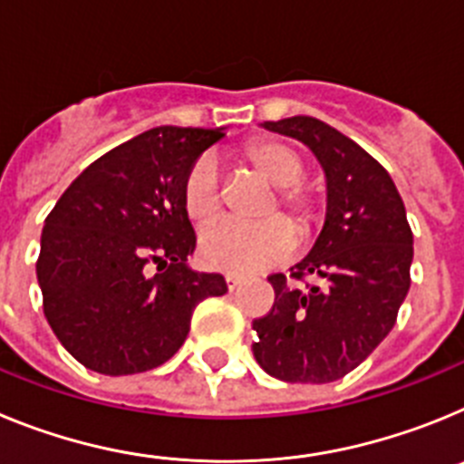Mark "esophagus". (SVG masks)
<instances>
[{
    "label": "esophagus",
    "instance_id": "34e87169",
    "mask_svg": "<svg viewBox=\"0 0 464 464\" xmlns=\"http://www.w3.org/2000/svg\"><path fill=\"white\" fill-rule=\"evenodd\" d=\"M225 283H227V290H235L237 285L244 283V276H239V274H227V276H225Z\"/></svg>",
    "mask_w": 464,
    "mask_h": 464
}]
</instances>
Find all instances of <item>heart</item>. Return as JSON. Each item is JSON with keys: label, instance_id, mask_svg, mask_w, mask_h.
<instances>
[{"label": "heart", "instance_id": "heart-1", "mask_svg": "<svg viewBox=\"0 0 464 464\" xmlns=\"http://www.w3.org/2000/svg\"><path fill=\"white\" fill-rule=\"evenodd\" d=\"M239 158L274 186V197L262 213L267 223H223L202 237L199 260L204 267L227 274L262 272L283 262L293 253L297 235L311 237L323 211V188L302 176L304 158L295 146L281 139H253L239 150ZM181 207L199 229L211 227L223 216L218 165L211 155L197 158L183 176Z\"/></svg>", "mask_w": 464, "mask_h": 464}]
</instances>
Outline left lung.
Returning <instances> with one entry per match:
<instances>
[{
    "mask_svg": "<svg viewBox=\"0 0 464 464\" xmlns=\"http://www.w3.org/2000/svg\"><path fill=\"white\" fill-rule=\"evenodd\" d=\"M265 127L302 139L321 160L327 220L304 260L267 278L274 304L253 321V355L288 383H330L353 372L395 325L411 285V227L391 174L353 139L311 116Z\"/></svg>",
    "mask_w": 464,
    "mask_h": 464,
    "instance_id": "8db88e82",
    "label": "left lung"
}]
</instances>
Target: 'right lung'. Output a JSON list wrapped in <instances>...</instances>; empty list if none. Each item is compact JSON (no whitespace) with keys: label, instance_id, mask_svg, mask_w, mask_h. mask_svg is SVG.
Here are the masks:
<instances>
[{"label":"right lung","instance_id":"right-lung-1","mask_svg":"<svg viewBox=\"0 0 464 464\" xmlns=\"http://www.w3.org/2000/svg\"><path fill=\"white\" fill-rule=\"evenodd\" d=\"M223 134L153 127L85 167L46 216L36 260L44 315L88 370L160 367L186 342L195 306L227 293L220 274L186 267L197 237L181 207L183 176Z\"/></svg>","mask_w":464,"mask_h":464}]
</instances>
